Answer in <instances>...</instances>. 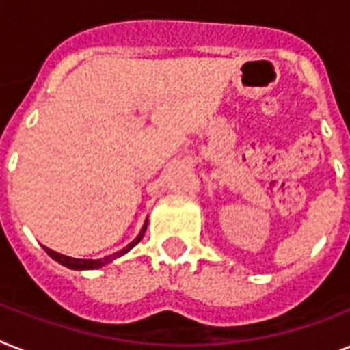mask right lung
I'll return each mask as SVG.
<instances>
[{
	"instance_id": "obj_1",
	"label": "right lung",
	"mask_w": 350,
	"mask_h": 350,
	"mask_svg": "<svg viewBox=\"0 0 350 350\" xmlns=\"http://www.w3.org/2000/svg\"><path fill=\"white\" fill-rule=\"evenodd\" d=\"M147 224H148V219H145V224H143L139 234H137L136 238L132 239L131 243L126 245L125 249L118 250V252H114V254L111 256H105V258H100V260H78V258H70V256L59 254V252L49 249V247H43V249H45V252L51 256L52 260H56L57 263H62V265L67 267V269H72V271H94V269H101V267L109 265L111 261L118 260V258H121V256H125L132 247H136V245L142 241L145 230H147Z\"/></svg>"
}]
</instances>
